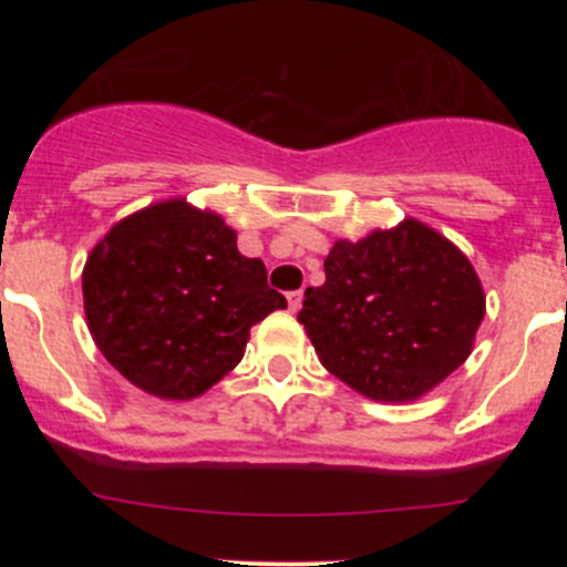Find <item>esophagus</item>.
I'll list each match as a JSON object with an SVG mask.
<instances>
[{
  "mask_svg": "<svg viewBox=\"0 0 567 567\" xmlns=\"http://www.w3.org/2000/svg\"><path fill=\"white\" fill-rule=\"evenodd\" d=\"M301 303H303V292H301V290H290V292H288V306H290V311L301 309Z\"/></svg>",
  "mask_w": 567,
  "mask_h": 567,
  "instance_id": "obj_1",
  "label": "esophagus"
}]
</instances>
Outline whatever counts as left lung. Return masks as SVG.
<instances>
[{
  "label": "left lung",
  "instance_id": "8db88e82",
  "mask_svg": "<svg viewBox=\"0 0 567 567\" xmlns=\"http://www.w3.org/2000/svg\"><path fill=\"white\" fill-rule=\"evenodd\" d=\"M485 296L458 247L419 220L333 245L298 322L330 373L370 400H415L461 368Z\"/></svg>",
  "mask_w": 567,
  "mask_h": 567
}]
</instances>
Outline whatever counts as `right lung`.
<instances>
[{
	"label": "right lung",
	"instance_id": "right-lung-1",
	"mask_svg": "<svg viewBox=\"0 0 567 567\" xmlns=\"http://www.w3.org/2000/svg\"><path fill=\"white\" fill-rule=\"evenodd\" d=\"M82 292L103 357L165 400H192L224 379L252 324L288 306L216 213L181 199L120 220L90 252Z\"/></svg>",
	"mask_w": 567,
	"mask_h": 567
}]
</instances>
